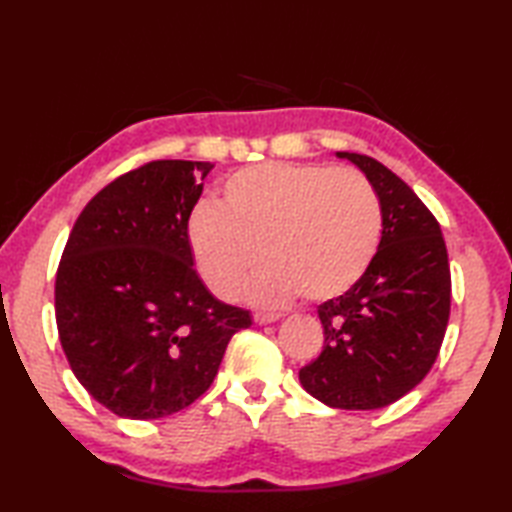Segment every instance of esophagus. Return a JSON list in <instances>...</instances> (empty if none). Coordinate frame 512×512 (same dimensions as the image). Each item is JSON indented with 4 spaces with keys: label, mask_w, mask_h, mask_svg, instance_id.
Here are the masks:
<instances>
[{
    "label": "esophagus",
    "mask_w": 512,
    "mask_h": 512,
    "mask_svg": "<svg viewBox=\"0 0 512 512\" xmlns=\"http://www.w3.org/2000/svg\"><path fill=\"white\" fill-rule=\"evenodd\" d=\"M281 319V314L277 312H255V323L266 325V323H275Z\"/></svg>",
    "instance_id": "1"
}]
</instances>
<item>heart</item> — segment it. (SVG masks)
Listing matches in <instances>:
<instances>
[{"label":"heart","mask_w":512,"mask_h":512,"mask_svg":"<svg viewBox=\"0 0 512 512\" xmlns=\"http://www.w3.org/2000/svg\"><path fill=\"white\" fill-rule=\"evenodd\" d=\"M383 235V206L363 173L325 165L266 162L233 173L222 206L204 202L189 217V244L204 284L237 299L284 303L299 292L328 301L356 286ZM265 255H261V250Z\"/></svg>","instance_id":"1"}]
</instances>
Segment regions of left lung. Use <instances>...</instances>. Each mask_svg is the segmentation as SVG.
<instances>
[{"label":"left lung","instance_id":"8db88e82","mask_svg":"<svg viewBox=\"0 0 512 512\" xmlns=\"http://www.w3.org/2000/svg\"><path fill=\"white\" fill-rule=\"evenodd\" d=\"M361 169L383 206V237L363 279L319 306L323 350L299 380L334 409H380L429 374L451 312V270L440 224L378 160L336 151Z\"/></svg>","mask_w":512,"mask_h":512}]
</instances>
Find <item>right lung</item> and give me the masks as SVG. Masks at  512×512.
I'll return each instance as SVG.
<instances>
[{
    "instance_id": "right-lung-1",
    "label": "right lung",
    "mask_w": 512,
    "mask_h": 512,
    "mask_svg": "<svg viewBox=\"0 0 512 512\" xmlns=\"http://www.w3.org/2000/svg\"><path fill=\"white\" fill-rule=\"evenodd\" d=\"M211 162L151 160L85 204L63 248L54 312L79 383L121 418L171 416L211 387L250 312L193 268L189 217Z\"/></svg>"
}]
</instances>
